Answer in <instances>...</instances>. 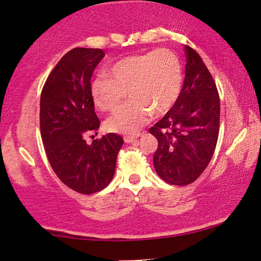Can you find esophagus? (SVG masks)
<instances>
[{"label":"esophagus","mask_w":261,"mask_h":261,"mask_svg":"<svg viewBox=\"0 0 261 261\" xmlns=\"http://www.w3.org/2000/svg\"><path fill=\"white\" fill-rule=\"evenodd\" d=\"M140 136V134H136V135H132V136H125L124 137V141L126 144H130L132 141H135L138 137Z\"/></svg>","instance_id":"esophagus-1"}]
</instances>
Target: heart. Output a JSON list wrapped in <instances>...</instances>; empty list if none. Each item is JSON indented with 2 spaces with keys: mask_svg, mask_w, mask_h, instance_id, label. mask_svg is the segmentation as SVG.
Returning <instances> with one entry per match:
<instances>
[{
  "mask_svg": "<svg viewBox=\"0 0 261 261\" xmlns=\"http://www.w3.org/2000/svg\"><path fill=\"white\" fill-rule=\"evenodd\" d=\"M99 73L91 85L92 98L102 112H113L127 93L129 102L118 108L106 127L116 134H135L176 103L182 91L183 71L179 59L168 49L126 56Z\"/></svg>",
  "mask_w": 261,
  "mask_h": 261,
  "instance_id": "obj_1",
  "label": "heart"
}]
</instances>
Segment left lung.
I'll list each match as a JSON object with an SVG mask.
<instances>
[{
  "instance_id": "obj_1",
  "label": "left lung",
  "mask_w": 261,
  "mask_h": 261,
  "mask_svg": "<svg viewBox=\"0 0 261 261\" xmlns=\"http://www.w3.org/2000/svg\"><path fill=\"white\" fill-rule=\"evenodd\" d=\"M187 65L176 103L149 129L158 139L156 174L173 185L194 182L213 156L220 127V98L213 77L191 47L184 46Z\"/></svg>"
}]
</instances>
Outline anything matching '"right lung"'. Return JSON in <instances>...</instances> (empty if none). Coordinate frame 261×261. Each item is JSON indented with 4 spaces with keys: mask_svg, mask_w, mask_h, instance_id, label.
<instances>
[{
    "mask_svg": "<svg viewBox=\"0 0 261 261\" xmlns=\"http://www.w3.org/2000/svg\"><path fill=\"white\" fill-rule=\"evenodd\" d=\"M105 51L73 48L53 69L40 98V131L48 161L62 182L73 191L92 194L113 179L116 159L124 141L108 134L87 144L85 136L96 132L91 78Z\"/></svg>",
    "mask_w": 261,
    "mask_h": 261,
    "instance_id": "add662e5",
    "label": "right lung"
}]
</instances>
